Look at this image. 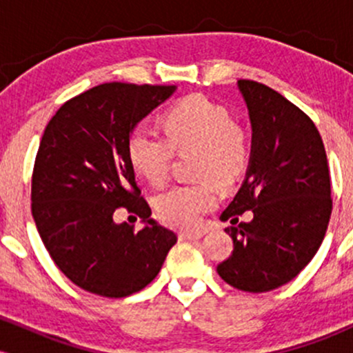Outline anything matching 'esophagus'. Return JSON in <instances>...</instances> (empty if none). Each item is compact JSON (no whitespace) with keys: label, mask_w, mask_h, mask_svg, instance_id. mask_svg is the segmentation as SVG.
Masks as SVG:
<instances>
[{"label":"esophagus","mask_w":353,"mask_h":353,"mask_svg":"<svg viewBox=\"0 0 353 353\" xmlns=\"http://www.w3.org/2000/svg\"><path fill=\"white\" fill-rule=\"evenodd\" d=\"M204 234H205V229H185V230H181L179 236L182 239H189V241H192V239H201Z\"/></svg>","instance_id":"esophagus-1"}]
</instances>
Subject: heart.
<instances>
[{"mask_svg":"<svg viewBox=\"0 0 353 353\" xmlns=\"http://www.w3.org/2000/svg\"><path fill=\"white\" fill-rule=\"evenodd\" d=\"M164 134L137 128L129 137L128 156L132 168L154 185L169 179L174 149L197 151L196 172L219 184H234L249 163V141L234 123L228 108L204 96H189L165 111ZM221 194L214 181L177 184L157 199V212L165 222L192 228L217 205Z\"/></svg>","mask_w":353,"mask_h":353,"instance_id":"heart-1","label":"heart"}]
</instances>
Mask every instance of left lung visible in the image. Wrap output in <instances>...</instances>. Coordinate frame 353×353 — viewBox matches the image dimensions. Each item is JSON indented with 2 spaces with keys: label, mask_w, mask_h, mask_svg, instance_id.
I'll return each instance as SVG.
<instances>
[{
  "label": "left lung",
  "mask_w": 353,
  "mask_h": 353,
  "mask_svg": "<svg viewBox=\"0 0 353 353\" xmlns=\"http://www.w3.org/2000/svg\"><path fill=\"white\" fill-rule=\"evenodd\" d=\"M237 88L252 148L245 179L221 214L232 224L225 232L234 250L217 274L239 290L261 294L292 281L317 254L332 214L330 174L322 137L305 112L265 84L241 79ZM245 210L253 221L239 223Z\"/></svg>",
  "instance_id": "left-lung-1"
}]
</instances>
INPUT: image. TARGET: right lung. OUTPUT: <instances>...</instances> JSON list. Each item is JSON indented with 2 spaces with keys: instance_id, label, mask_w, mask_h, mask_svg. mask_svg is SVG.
I'll list each match as a JSON object with an SVG mask.
<instances>
[{
  "instance_id": "add662e5",
  "label": "right lung",
  "mask_w": 353,
  "mask_h": 353,
  "mask_svg": "<svg viewBox=\"0 0 353 353\" xmlns=\"http://www.w3.org/2000/svg\"><path fill=\"white\" fill-rule=\"evenodd\" d=\"M176 86L106 83L76 96L48 123L33 171L31 210L58 269L88 292L119 299L139 292L177 242L151 219L128 156L137 123ZM121 207L145 228L117 225Z\"/></svg>"
}]
</instances>
